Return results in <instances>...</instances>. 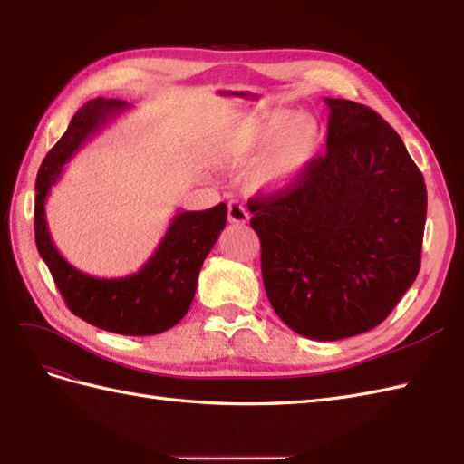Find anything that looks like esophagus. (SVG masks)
Segmentation results:
<instances>
[{
    "instance_id": "34e87169",
    "label": "esophagus",
    "mask_w": 464,
    "mask_h": 464,
    "mask_svg": "<svg viewBox=\"0 0 464 464\" xmlns=\"http://www.w3.org/2000/svg\"><path fill=\"white\" fill-rule=\"evenodd\" d=\"M227 218L229 223H246L249 221V211L239 201H231L227 206Z\"/></svg>"
}]
</instances>
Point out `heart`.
Segmentation results:
<instances>
[{
    "mask_svg": "<svg viewBox=\"0 0 464 464\" xmlns=\"http://www.w3.org/2000/svg\"><path fill=\"white\" fill-rule=\"evenodd\" d=\"M320 150V126L310 116L278 111L245 128L237 142L235 164H251L263 156L253 174L256 189L283 191L306 174Z\"/></svg>",
    "mask_w": 464,
    "mask_h": 464,
    "instance_id": "1",
    "label": "heart"
}]
</instances>
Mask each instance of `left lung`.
I'll return each instance as SVG.
<instances>
[{"label": "left lung", "mask_w": 464, "mask_h": 464, "mask_svg": "<svg viewBox=\"0 0 464 464\" xmlns=\"http://www.w3.org/2000/svg\"><path fill=\"white\" fill-rule=\"evenodd\" d=\"M326 154L295 186L249 199L266 296L310 340L368 332L390 316L421 266L423 174L372 109L324 99Z\"/></svg>", "instance_id": "obj_1"}]
</instances>
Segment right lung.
I'll list each match as a JSON object with an SVG mask.
<instances>
[{
  "label": "right lung",
  "mask_w": 464,
  "mask_h": 464,
  "mask_svg": "<svg viewBox=\"0 0 464 464\" xmlns=\"http://www.w3.org/2000/svg\"><path fill=\"white\" fill-rule=\"evenodd\" d=\"M124 109L128 104L118 99L89 101L49 150L35 181V243L74 316L122 336H154L188 314L201 265L227 221V206L219 203L206 211L176 213L148 263L138 273L121 278H96L74 268L53 245L45 219V201L63 174V166Z\"/></svg>",
  "instance_id": "add662e5"
}]
</instances>
